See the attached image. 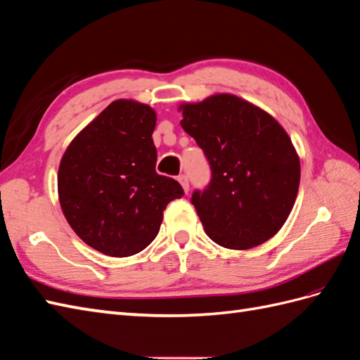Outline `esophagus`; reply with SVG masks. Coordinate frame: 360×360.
<instances>
[{"label": "esophagus", "mask_w": 360, "mask_h": 360, "mask_svg": "<svg viewBox=\"0 0 360 360\" xmlns=\"http://www.w3.org/2000/svg\"><path fill=\"white\" fill-rule=\"evenodd\" d=\"M179 181H180V185L183 186V191L188 192V191H189V180H188V175H185V174L179 175Z\"/></svg>", "instance_id": "esophagus-1"}]
</instances>
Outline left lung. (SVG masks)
<instances>
[{
  "mask_svg": "<svg viewBox=\"0 0 360 360\" xmlns=\"http://www.w3.org/2000/svg\"><path fill=\"white\" fill-rule=\"evenodd\" d=\"M181 128L203 150L207 186L191 203L207 236L227 249H250L271 238L295 205L300 159L283 127L255 105L217 94L183 105Z\"/></svg>",
  "mask_w": 360,
  "mask_h": 360,
  "instance_id": "1",
  "label": "left lung"
}]
</instances>
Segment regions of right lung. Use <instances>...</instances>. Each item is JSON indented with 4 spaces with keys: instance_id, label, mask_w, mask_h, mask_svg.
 <instances>
[{
    "instance_id": "1",
    "label": "right lung",
    "mask_w": 360,
    "mask_h": 360,
    "mask_svg": "<svg viewBox=\"0 0 360 360\" xmlns=\"http://www.w3.org/2000/svg\"><path fill=\"white\" fill-rule=\"evenodd\" d=\"M155 112L133 101L110 103L60 160L58 192L79 238L110 257H131L159 233L163 210L185 195L155 172Z\"/></svg>"
}]
</instances>
